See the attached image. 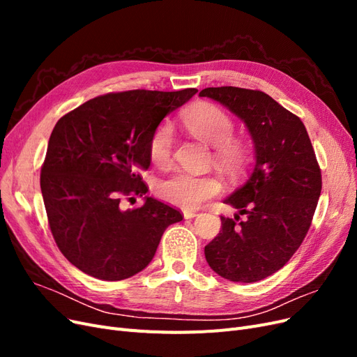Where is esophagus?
Instances as JSON below:
<instances>
[{"instance_id": "obj_1", "label": "esophagus", "mask_w": 357, "mask_h": 357, "mask_svg": "<svg viewBox=\"0 0 357 357\" xmlns=\"http://www.w3.org/2000/svg\"><path fill=\"white\" fill-rule=\"evenodd\" d=\"M183 215H185V219H193V218H197V213L195 211H183Z\"/></svg>"}]
</instances>
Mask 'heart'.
<instances>
[{"mask_svg":"<svg viewBox=\"0 0 357 357\" xmlns=\"http://www.w3.org/2000/svg\"><path fill=\"white\" fill-rule=\"evenodd\" d=\"M183 123L197 138L215 147L214 158L219 164L229 169H240L248 159L247 144L240 138H232L234 122L228 113L211 104L193 107L185 116ZM174 147V129L164 122L155 128L149 139V156L153 164L167 165ZM222 185L214 176H197L186 171H176L162 178L158 186V195L185 210H195L205 201L220 192Z\"/></svg>","mask_w":357,"mask_h":357,"instance_id":"heart-1","label":"heart"}]
</instances>
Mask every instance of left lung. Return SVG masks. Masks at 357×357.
Instances as JSON below:
<instances>
[{
  "instance_id": "1",
  "label": "left lung",
  "mask_w": 357,
  "mask_h": 357,
  "mask_svg": "<svg viewBox=\"0 0 357 357\" xmlns=\"http://www.w3.org/2000/svg\"><path fill=\"white\" fill-rule=\"evenodd\" d=\"M245 123L256 164L244 186L225 204L238 210L223 218L219 235L205 245L220 277L255 283L277 273L295 255L311 226L321 192V171L301 119L262 91L222 86L199 92Z\"/></svg>"
}]
</instances>
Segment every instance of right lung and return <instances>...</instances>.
I'll return each instance as SVG.
<instances>
[{"instance_id":"1","label":"right lung","mask_w":357,"mask_h":357,"mask_svg":"<svg viewBox=\"0 0 357 357\" xmlns=\"http://www.w3.org/2000/svg\"><path fill=\"white\" fill-rule=\"evenodd\" d=\"M198 89L110 92L86 101L55 125L40 186L61 253L91 277L117 282L152 261L160 236L183 214L147 197L139 171L150 167L149 139L162 119Z\"/></svg>"}]
</instances>
